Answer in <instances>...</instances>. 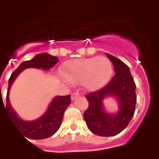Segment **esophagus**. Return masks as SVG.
<instances>
[{"instance_id": "1", "label": "esophagus", "mask_w": 159, "mask_h": 159, "mask_svg": "<svg viewBox=\"0 0 159 159\" xmlns=\"http://www.w3.org/2000/svg\"><path fill=\"white\" fill-rule=\"evenodd\" d=\"M78 96H79V94H78V93H77V92H75V93H73V94H71V99L74 100L76 98H77Z\"/></svg>"}]
</instances>
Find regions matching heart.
Here are the masks:
<instances>
[{"instance_id": "1", "label": "heart", "mask_w": 159, "mask_h": 159, "mask_svg": "<svg viewBox=\"0 0 159 159\" xmlns=\"http://www.w3.org/2000/svg\"><path fill=\"white\" fill-rule=\"evenodd\" d=\"M64 77L72 83L81 82L86 90L101 89L111 78L112 64L105 57L80 58L67 61L62 68Z\"/></svg>"}]
</instances>
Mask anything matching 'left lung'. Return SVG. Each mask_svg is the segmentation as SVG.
<instances>
[{"label":"left lung","instance_id":"1","mask_svg":"<svg viewBox=\"0 0 159 159\" xmlns=\"http://www.w3.org/2000/svg\"><path fill=\"white\" fill-rule=\"evenodd\" d=\"M106 55L112 62L116 74L106 86L86 96L89 107L84 113L88 129L101 137L117 135L127 127L135 112L137 102L136 84L128 65L112 55ZM107 96H113L118 101L116 114L107 113L103 108V99Z\"/></svg>","mask_w":159,"mask_h":159}]
</instances>
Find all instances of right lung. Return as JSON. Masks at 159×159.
<instances>
[{"label": "right lung", "instance_id": "obj_1", "mask_svg": "<svg viewBox=\"0 0 159 159\" xmlns=\"http://www.w3.org/2000/svg\"><path fill=\"white\" fill-rule=\"evenodd\" d=\"M58 62L57 57H52L47 53L36 55L30 61H23L17 69L12 73L9 79V87L6 95L5 110L15 127L22 134L30 139L40 140L50 137L55 134L60 129L65 111L71 102L70 95L57 96L53 98L44 115L35 120L26 121L20 119L16 114L9 102V90L14 80L22 70L27 68H37L48 70ZM4 104V103H3ZM5 107V105H4Z\"/></svg>", "mask_w": 159, "mask_h": 159}]
</instances>
